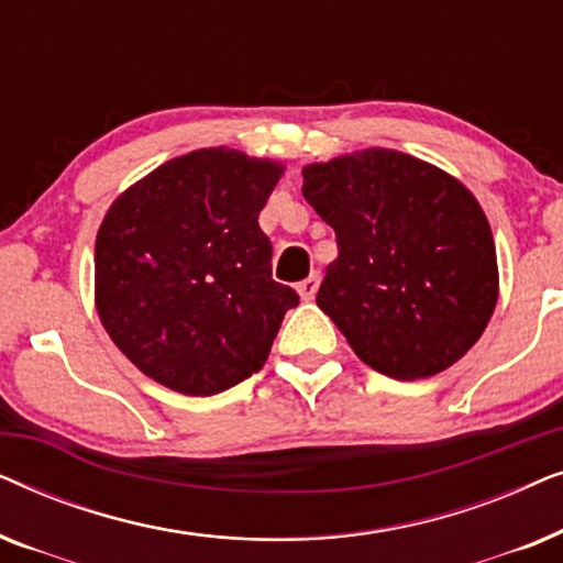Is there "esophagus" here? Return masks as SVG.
<instances>
[{
  "mask_svg": "<svg viewBox=\"0 0 563 563\" xmlns=\"http://www.w3.org/2000/svg\"><path fill=\"white\" fill-rule=\"evenodd\" d=\"M318 287H320V274H310L305 282L297 284V295L305 299V302H310L318 295Z\"/></svg>",
  "mask_w": 563,
  "mask_h": 563,
  "instance_id": "obj_1",
  "label": "esophagus"
}]
</instances>
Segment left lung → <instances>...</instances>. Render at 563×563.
Wrapping results in <instances>:
<instances>
[{
    "label": "left lung",
    "instance_id": "1",
    "mask_svg": "<svg viewBox=\"0 0 563 563\" xmlns=\"http://www.w3.org/2000/svg\"><path fill=\"white\" fill-rule=\"evenodd\" d=\"M302 176L305 199L338 241L318 307L356 356L405 382L456 364L499 295L495 238L472 191L389 148L310 164Z\"/></svg>",
    "mask_w": 563,
    "mask_h": 563
}]
</instances>
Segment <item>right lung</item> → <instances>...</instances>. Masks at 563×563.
Masks as SVG:
<instances>
[{
    "label": "right lung",
    "instance_id": "add662e5",
    "mask_svg": "<svg viewBox=\"0 0 563 563\" xmlns=\"http://www.w3.org/2000/svg\"><path fill=\"white\" fill-rule=\"evenodd\" d=\"M284 166L235 148L166 161L122 191L95 245V305L153 382L210 397L266 364L295 289L272 279L258 212Z\"/></svg>",
    "mask_w": 563,
    "mask_h": 563
}]
</instances>
